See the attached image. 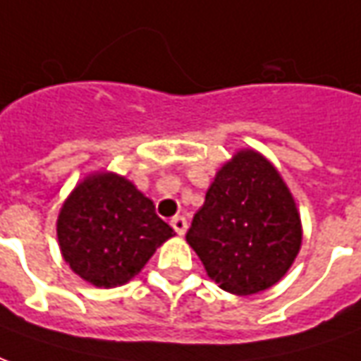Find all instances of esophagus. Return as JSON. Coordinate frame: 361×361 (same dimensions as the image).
<instances>
[{"mask_svg": "<svg viewBox=\"0 0 361 361\" xmlns=\"http://www.w3.org/2000/svg\"><path fill=\"white\" fill-rule=\"evenodd\" d=\"M171 227L175 228L177 235H184L186 228H188V221H186V217H183V215H175V217L171 219Z\"/></svg>", "mask_w": 361, "mask_h": 361, "instance_id": "esophagus-1", "label": "esophagus"}]
</instances>
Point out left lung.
Instances as JSON below:
<instances>
[{"label": "left lung", "instance_id": "left-lung-1", "mask_svg": "<svg viewBox=\"0 0 361 361\" xmlns=\"http://www.w3.org/2000/svg\"><path fill=\"white\" fill-rule=\"evenodd\" d=\"M186 242L223 290L250 296L285 277L302 225L279 171L262 154L240 149L217 171Z\"/></svg>", "mask_w": 361, "mask_h": 361}]
</instances>
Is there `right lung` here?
<instances>
[{
    "instance_id": "add662e5",
    "label": "right lung",
    "mask_w": 361,
    "mask_h": 361,
    "mask_svg": "<svg viewBox=\"0 0 361 361\" xmlns=\"http://www.w3.org/2000/svg\"><path fill=\"white\" fill-rule=\"evenodd\" d=\"M171 236L175 231L157 217L154 202L115 173L76 184L57 217L63 259L99 288L128 283Z\"/></svg>"
}]
</instances>
